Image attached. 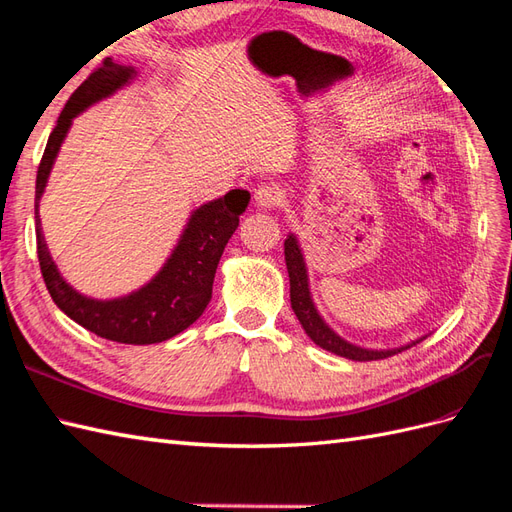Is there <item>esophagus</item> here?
I'll return each instance as SVG.
<instances>
[{"label":"esophagus","instance_id":"1","mask_svg":"<svg viewBox=\"0 0 512 512\" xmlns=\"http://www.w3.org/2000/svg\"><path fill=\"white\" fill-rule=\"evenodd\" d=\"M255 201L259 207H264V209L277 207L281 203V192H279V188L270 186V183H264V186H259L255 190Z\"/></svg>","mask_w":512,"mask_h":512}]
</instances>
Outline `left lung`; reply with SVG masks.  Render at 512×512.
Masks as SVG:
<instances>
[{
  "instance_id": "left-lung-1",
  "label": "left lung",
  "mask_w": 512,
  "mask_h": 512,
  "mask_svg": "<svg viewBox=\"0 0 512 512\" xmlns=\"http://www.w3.org/2000/svg\"><path fill=\"white\" fill-rule=\"evenodd\" d=\"M285 266H287V274H290V300H292V309L296 313L298 322L303 324V329L313 339V344H318L320 348L333 352V355L346 357L352 361H378V359H387L391 355H398V352L411 348V346L422 342V339H426V337H419L411 344L400 346V348H387V350L361 348L357 344L346 342L344 337H339L331 329V326L324 322L316 305H313V298L309 292L305 257H303V251H300V244H298L294 233L287 235V240H285Z\"/></svg>"
}]
</instances>
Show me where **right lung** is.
Instances as JSON below:
<instances>
[{
	"label": "right lung",
	"mask_w": 512,
	"mask_h": 512,
	"mask_svg": "<svg viewBox=\"0 0 512 512\" xmlns=\"http://www.w3.org/2000/svg\"><path fill=\"white\" fill-rule=\"evenodd\" d=\"M134 75V67H123L112 62V58H106L71 95L51 131L41 166H38L34 218L38 264H41L43 279L54 303L90 333L110 342L144 346L166 342L201 318L212 300L214 274L222 251L233 231L238 229L240 214L251 201V194L246 190H231L216 201L196 207L162 270L136 292L112 300H97L73 290L62 279L56 261L49 255L41 216H38V203L45 192L51 166L56 162L75 116L127 86Z\"/></svg>",
	"instance_id": "add662e5"
}]
</instances>
